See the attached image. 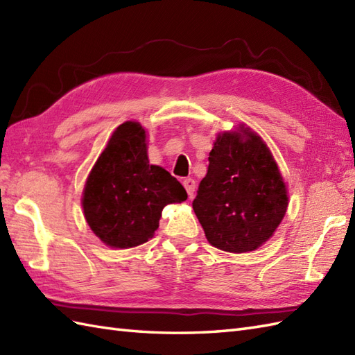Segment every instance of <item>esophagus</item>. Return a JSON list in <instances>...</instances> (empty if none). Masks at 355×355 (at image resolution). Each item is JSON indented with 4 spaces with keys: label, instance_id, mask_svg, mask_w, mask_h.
Wrapping results in <instances>:
<instances>
[{
    "label": "esophagus",
    "instance_id": "esophagus-1",
    "mask_svg": "<svg viewBox=\"0 0 355 355\" xmlns=\"http://www.w3.org/2000/svg\"><path fill=\"white\" fill-rule=\"evenodd\" d=\"M182 184H184V187H185V189H187L188 196L191 197V196L194 194V191H196V180L191 179V178H187V179L182 180Z\"/></svg>",
    "mask_w": 355,
    "mask_h": 355
}]
</instances>
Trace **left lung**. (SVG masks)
<instances>
[{
    "mask_svg": "<svg viewBox=\"0 0 355 355\" xmlns=\"http://www.w3.org/2000/svg\"><path fill=\"white\" fill-rule=\"evenodd\" d=\"M193 209L215 248L253 252L288 209V189L271 150L250 128L218 134Z\"/></svg>",
    "mask_w": 355,
    "mask_h": 355,
    "instance_id": "left-lung-1",
    "label": "left lung"
}]
</instances>
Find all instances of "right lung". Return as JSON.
Listing matches in <instances>:
<instances>
[{
	"label": "right lung",
	"mask_w": 355,
	"mask_h": 355,
	"mask_svg": "<svg viewBox=\"0 0 355 355\" xmlns=\"http://www.w3.org/2000/svg\"><path fill=\"white\" fill-rule=\"evenodd\" d=\"M144 128L125 122L112 132L83 191L84 217L103 244L131 248L148 243L164 206L187 200L185 188L150 166Z\"/></svg>",
	"instance_id": "add662e5"
}]
</instances>
